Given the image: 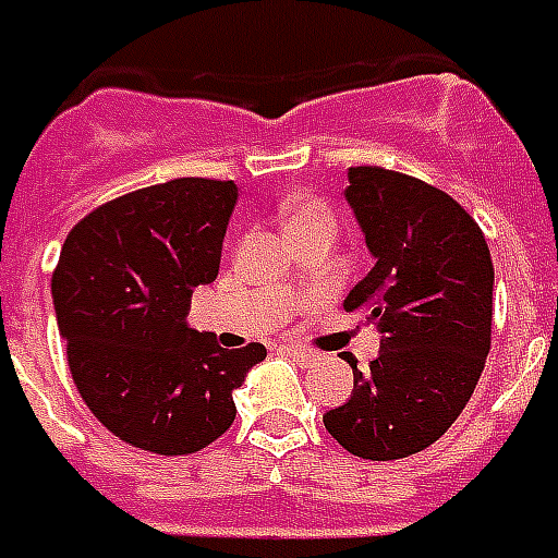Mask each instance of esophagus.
<instances>
[{
	"instance_id": "34e87169",
	"label": "esophagus",
	"mask_w": 558,
	"mask_h": 558,
	"mask_svg": "<svg viewBox=\"0 0 558 558\" xmlns=\"http://www.w3.org/2000/svg\"><path fill=\"white\" fill-rule=\"evenodd\" d=\"M282 354H288L291 356V360H300L302 365H311L316 360V354L314 351H305V349H296V345H284L282 349Z\"/></svg>"
}]
</instances>
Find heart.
Returning <instances> with one entry per match:
<instances>
[{
  "instance_id": "1",
  "label": "heart",
  "mask_w": 558,
  "mask_h": 558,
  "mask_svg": "<svg viewBox=\"0 0 558 558\" xmlns=\"http://www.w3.org/2000/svg\"><path fill=\"white\" fill-rule=\"evenodd\" d=\"M331 225H333L331 209L325 207L323 202H316V198H305V202L293 204L291 213H288V233L307 230V227H331Z\"/></svg>"
}]
</instances>
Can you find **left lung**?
<instances>
[{"label": "left lung", "mask_w": 558, "mask_h": 558, "mask_svg": "<svg viewBox=\"0 0 558 558\" xmlns=\"http://www.w3.org/2000/svg\"><path fill=\"white\" fill-rule=\"evenodd\" d=\"M345 198L374 267L345 296L380 328V354L354 368V395L325 429L365 461L432 447L475 391L493 340V258L475 218L438 186L386 167H351Z\"/></svg>", "instance_id": "8db88e82"}]
</instances>
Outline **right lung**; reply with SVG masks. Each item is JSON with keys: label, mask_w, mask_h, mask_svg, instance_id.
I'll return each instance as SVG.
<instances>
[{"label": "right lung", "mask_w": 558, "mask_h": 558, "mask_svg": "<svg viewBox=\"0 0 558 558\" xmlns=\"http://www.w3.org/2000/svg\"><path fill=\"white\" fill-rule=\"evenodd\" d=\"M233 181L175 178L80 218L51 276L57 325L80 398L129 447L190 456L235 421L233 391L265 360L262 342L221 349L186 328L233 216Z\"/></svg>", "instance_id": "right-lung-1"}]
</instances>
